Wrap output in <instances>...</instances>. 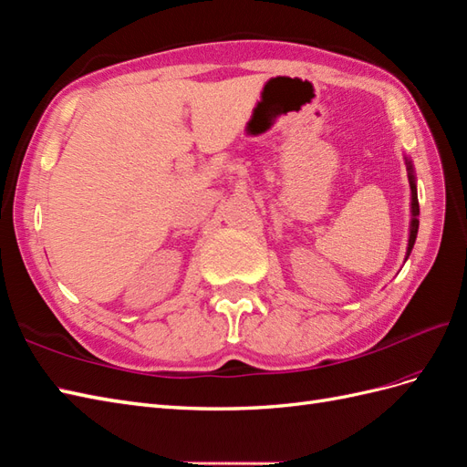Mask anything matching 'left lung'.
<instances>
[{"label": "left lung", "instance_id": "obj_1", "mask_svg": "<svg viewBox=\"0 0 467 467\" xmlns=\"http://www.w3.org/2000/svg\"><path fill=\"white\" fill-rule=\"evenodd\" d=\"M406 170H408V182H410V230H408V247H406V257L404 261L410 257L412 247L416 244V235H418V225H420V206H418V190H416V172H414V164L408 156H404Z\"/></svg>", "mask_w": 467, "mask_h": 467}]
</instances>
